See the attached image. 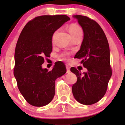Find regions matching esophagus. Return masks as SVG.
Here are the masks:
<instances>
[{
    "label": "esophagus",
    "instance_id": "34e87169",
    "mask_svg": "<svg viewBox=\"0 0 125 125\" xmlns=\"http://www.w3.org/2000/svg\"><path fill=\"white\" fill-rule=\"evenodd\" d=\"M66 73H70V67L68 66V65H66Z\"/></svg>",
    "mask_w": 125,
    "mask_h": 125
}]
</instances>
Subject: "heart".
<instances>
[{
    "label": "heart",
    "instance_id": "1",
    "mask_svg": "<svg viewBox=\"0 0 125 125\" xmlns=\"http://www.w3.org/2000/svg\"><path fill=\"white\" fill-rule=\"evenodd\" d=\"M68 31L69 32H70L72 37H74V36H78V35H82L83 33L82 30V28H80V26H79L78 25H77V24H71V25H70V26H68ZM55 34H56V32L54 34L52 39H54V38ZM63 56L66 59H67L68 57L67 53L64 54L63 55Z\"/></svg>",
    "mask_w": 125,
    "mask_h": 125
}]
</instances>
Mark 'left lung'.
<instances>
[{
	"label": "left lung",
	"mask_w": 125,
	"mask_h": 125,
	"mask_svg": "<svg viewBox=\"0 0 125 125\" xmlns=\"http://www.w3.org/2000/svg\"><path fill=\"white\" fill-rule=\"evenodd\" d=\"M73 17L83 31V40L74 57L82 60L81 63L88 71L82 74L75 68H71L77 78L72 92L78 102L89 105L104 96L111 77L109 43L104 31L95 21L81 15Z\"/></svg>",
	"instance_id": "obj_1"
}]
</instances>
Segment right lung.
Returning a JSON list of instances; mask_svg holds the SVG:
<instances>
[{
  "label": "right lung",
  "mask_w": 125,
  "mask_h": 125,
  "mask_svg": "<svg viewBox=\"0 0 125 125\" xmlns=\"http://www.w3.org/2000/svg\"><path fill=\"white\" fill-rule=\"evenodd\" d=\"M70 18L66 15L41 16L28 22L22 30L14 54V75L24 99L34 106H43L55 95V81L66 72L63 63L51 71L43 68L45 57L52 51V37Z\"/></svg>",
  "instance_id": "right-lung-1"
}]
</instances>
